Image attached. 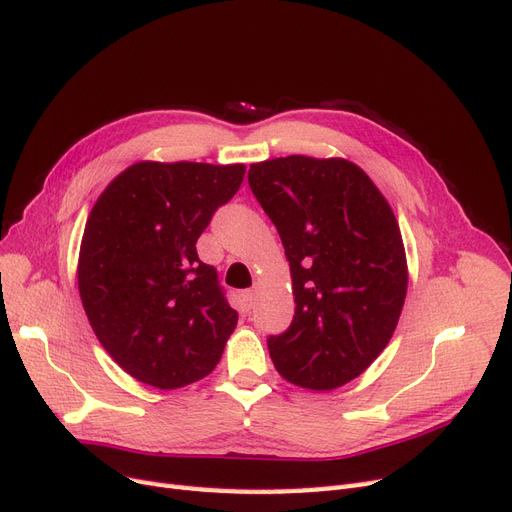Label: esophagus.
Segmentation results:
<instances>
[{
  "instance_id": "esophagus-1",
  "label": "esophagus",
  "mask_w": 512,
  "mask_h": 512,
  "mask_svg": "<svg viewBox=\"0 0 512 512\" xmlns=\"http://www.w3.org/2000/svg\"><path fill=\"white\" fill-rule=\"evenodd\" d=\"M254 301H256V288L245 290V292H243V303H245V307H252Z\"/></svg>"
}]
</instances>
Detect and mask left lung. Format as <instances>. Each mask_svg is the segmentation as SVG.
<instances>
[{"label": "left lung", "mask_w": 512, "mask_h": 512, "mask_svg": "<svg viewBox=\"0 0 512 512\" xmlns=\"http://www.w3.org/2000/svg\"><path fill=\"white\" fill-rule=\"evenodd\" d=\"M250 188L290 262L294 318L269 337L275 369L312 391L348 384L391 342L404 309L408 262L391 205L344 158L256 162Z\"/></svg>", "instance_id": "obj_1"}]
</instances>
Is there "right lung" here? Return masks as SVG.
I'll use <instances>...</instances> for the list:
<instances>
[{
    "mask_svg": "<svg viewBox=\"0 0 512 512\" xmlns=\"http://www.w3.org/2000/svg\"><path fill=\"white\" fill-rule=\"evenodd\" d=\"M243 175V164L136 162L91 209L81 301L104 350L138 382L181 389L220 363L239 316L196 241Z\"/></svg>",
    "mask_w": 512,
    "mask_h": 512,
    "instance_id": "add662e5",
    "label": "right lung"
}]
</instances>
